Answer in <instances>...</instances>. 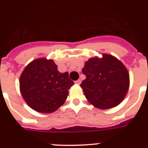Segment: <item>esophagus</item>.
Here are the masks:
<instances>
[{
    "mask_svg": "<svg viewBox=\"0 0 148 148\" xmlns=\"http://www.w3.org/2000/svg\"><path fill=\"white\" fill-rule=\"evenodd\" d=\"M81 82H82V81L80 79H78V80H77V81H75V83L76 84H78V85H79L80 84H81Z\"/></svg>",
    "mask_w": 148,
    "mask_h": 148,
    "instance_id": "1",
    "label": "esophagus"
}]
</instances>
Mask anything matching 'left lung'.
<instances>
[{
    "instance_id": "8db88e82",
    "label": "left lung",
    "mask_w": 148,
    "mask_h": 148,
    "mask_svg": "<svg viewBox=\"0 0 148 148\" xmlns=\"http://www.w3.org/2000/svg\"><path fill=\"white\" fill-rule=\"evenodd\" d=\"M86 79L81 86L86 99L101 110L112 108L125 98L130 86L127 69L110 54L91 58L82 69Z\"/></svg>"
}]
</instances>
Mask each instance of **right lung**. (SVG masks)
<instances>
[{"mask_svg": "<svg viewBox=\"0 0 148 148\" xmlns=\"http://www.w3.org/2000/svg\"><path fill=\"white\" fill-rule=\"evenodd\" d=\"M20 91L25 102L35 111L51 113L66 99L74 84L69 73H60L51 59H35L26 66L20 77Z\"/></svg>", "mask_w": 148, "mask_h": 148, "instance_id": "right-lung-1", "label": "right lung"}]
</instances>
